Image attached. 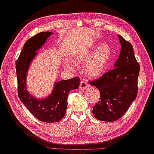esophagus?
Here are the masks:
<instances>
[{
    "mask_svg": "<svg viewBox=\"0 0 154 154\" xmlns=\"http://www.w3.org/2000/svg\"><path fill=\"white\" fill-rule=\"evenodd\" d=\"M88 86V83H87V82L85 80H82L81 82H80V88L81 90H83V89H85L86 88H87V87Z\"/></svg>",
    "mask_w": 154,
    "mask_h": 154,
    "instance_id": "34e87169",
    "label": "esophagus"
}]
</instances>
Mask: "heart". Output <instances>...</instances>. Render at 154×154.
I'll return each instance as SVG.
<instances>
[{
    "mask_svg": "<svg viewBox=\"0 0 154 154\" xmlns=\"http://www.w3.org/2000/svg\"><path fill=\"white\" fill-rule=\"evenodd\" d=\"M112 55V49L109 46L103 43L96 49L93 47L83 51L75 58L79 63H87L86 73L90 76L97 77L103 74ZM67 67L73 68L71 63H67Z\"/></svg>",
    "mask_w": 154,
    "mask_h": 154,
    "instance_id": "1",
    "label": "heart"
}]
</instances>
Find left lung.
Returning <instances> with one entry per match:
<instances>
[{
  "label": "left lung",
  "mask_w": 154,
  "mask_h": 154,
  "mask_svg": "<svg viewBox=\"0 0 154 154\" xmlns=\"http://www.w3.org/2000/svg\"><path fill=\"white\" fill-rule=\"evenodd\" d=\"M118 38L121 51L114 68L89 82L98 88L101 95L99 102L93 107V114L97 120L106 122H113L122 117L138 93L139 63L131 43L120 35Z\"/></svg>",
  "instance_id": "left-lung-1"
}]
</instances>
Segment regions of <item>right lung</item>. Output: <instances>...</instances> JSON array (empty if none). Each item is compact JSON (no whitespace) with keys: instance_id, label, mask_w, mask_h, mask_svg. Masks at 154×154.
<instances>
[{"instance_id":"right-lung-1","label":"right lung","mask_w":154,"mask_h":154,"mask_svg":"<svg viewBox=\"0 0 154 154\" xmlns=\"http://www.w3.org/2000/svg\"><path fill=\"white\" fill-rule=\"evenodd\" d=\"M52 34L51 32H40L27 40L15 63L19 98L34 117L44 122H57L63 118L68 94L70 91L79 88L80 85L78 77L55 82L51 95L42 99L34 97L27 90L26 75L30 63L36 55V51Z\"/></svg>"}]
</instances>
